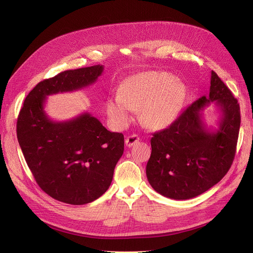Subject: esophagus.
<instances>
[{
	"mask_svg": "<svg viewBox=\"0 0 253 253\" xmlns=\"http://www.w3.org/2000/svg\"><path fill=\"white\" fill-rule=\"evenodd\" d=\"M139 141V136L136 135V134H132V135H129L126 140H125V144L127 145L128 148H131L132 145H134L135 143H137Z\"/></svg>",
	"mask_w": 253,
	"mask_h": 253,
	"instance_id": "34e87169",
	"label": "esophagus"
}]
</instances>
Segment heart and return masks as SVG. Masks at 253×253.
I'll use <instances>...</instances> for the list:
<instances>
[{
	"label": "heart",
	"mask_w": 253,
	"mask_h": 253,
	"mask_svg": "<svg viewBox=\"0 0 253 253\" xmlns=\"http://www.w3.org/2000/svg\"><path fill=\"white\" fill-rule=\"evenodd\" d=\"M184 97V86L171 74L141 73L125 80L120 94L108 99L106 113L115 125L124 126L130 121L133 110H140L144 125L160 129L173 121Z\"/></svg>",
	"instance_id": "1"
}]
</instances>
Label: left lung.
I'll list each match as a JSON object with an SVG mask.
<instances>
[{
  "mask_svg": "<svg viewBox=\"0 0 253 253\" xmlns=\"http://www.w3.org/2000/svg\"><path fill=\"white\" fill-rule=\"evenodd\" d=\"M212 102L222 113L215 131H209L202 120V111ZM240 123L237 98L212 71L209 96L194 101L168 128L153 134L147 164L153 189L164 197L187 200L213 187L232 166Z\"/></svg>",
  "mask_w": 253,
  "mask_h": 253,
  "instance_id": "1",
  "label": "left lung"
}]
</instances>
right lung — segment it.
Masks as SVG:
<instances>
[{
  "instance_id": "1",
  "label": "right lung",
  "mask_w": 253,
  "mask_h": 253,
  "mask_svg": "<svg viewBox=\"0 0 253 253\" xmlns=\"http://www.w3.org/2000/svg\"><path fill=\"white\" fill-rule=\"evenodd\" d=\"M100 64L64 71L43 80L25 97L17 119V139L32 173L55 200L83 205L110 188L124 152V135L111 132L89 113L53 122L44 111L48 95L82 89L102 74Z\"/></svg>"
}]
</instances>
